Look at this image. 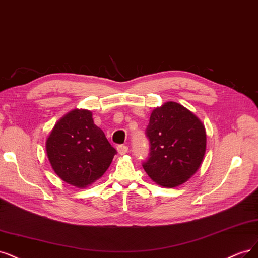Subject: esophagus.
<instances>
[{
  "label": "esophagus",
  "instance_id": "1",
  "mask_svg": "<svg viewBox=\"0 0 258 258\" xmlns=\"http://www.w3.org/2000/svg\"><path fill=\"white\" fill-rule=\"evenodd\" d=\"M117 150H118L119 154L123 155V154H125V153L128 151V148H127V146H125V145H119V146L117 147Z\"/></svg>",
  "mask_w": 258,
  "mask_h": 258
}]
</instances>
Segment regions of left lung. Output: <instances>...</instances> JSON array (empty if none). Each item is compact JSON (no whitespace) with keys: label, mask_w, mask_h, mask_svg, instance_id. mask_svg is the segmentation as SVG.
<instances>
[{"label":"left lung","mask_w":258,"mask_h":258,"mask_svg":"<svg viewBox=\"0 0 258 258\" xmlns=\"http://www.w3.org/2000/svg\"><path fill=\"white\" fill-rule=\"evenodd\" d=\"M150 153L143 163L157 184L178 186L201 166L206 152V131L195 114L182 105L168 102L152 111L146 130Z\"/></svg>","instance_id":"left-lung-1"}]
</instances>
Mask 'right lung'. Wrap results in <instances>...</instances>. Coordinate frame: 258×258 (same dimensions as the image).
<instances>
[{"label":"right lung","mask_w":258,"mask_h":258,"mask_svg":"<svg viewBox=\"0 0 258 258\" xmlns=\"http://www.w3.org/2000/svg\"><path fill=\"white\" fill-rule=\"evenodd\" d=\"M53 170L63 181L86 187L101 178L117 150L96 126L92 112L75 109L57 122L46 143Z\"/></svg>","instance_id":"1"}]
</instances>
